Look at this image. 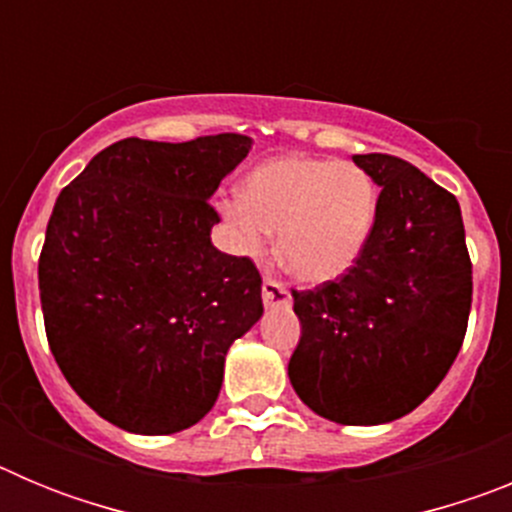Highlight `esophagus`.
Wrapping results in <instances>:
<instances>
[{"label":"esophagus","mask_w":512,"mask_h":512,"mask_svg":"<svg viewBox=\"0 0 512 512\" xmlns=\"http://www.w3.org/2000/svg\"><path fill=\"white\" fill-rule=\"evenodd\" d=\"M261 297H264L266 307H287L289 300H292V297H289V289L284 287L282 282H277V279H271V277L264 279Z\"/></svg>","instance_id":"obj_1"}]
</instances>
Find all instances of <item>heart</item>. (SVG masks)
Returning a JSON list of instances; mask_svg holds the SVG:
<instances>
[{
  "label": "heart",
  "mask_w": 512,
  "mask_h": 512,
  "mask_svg": "<svg viewBox=\"0 0 512 512\" xmlns=\"http://www.w3.org/2000/svg\"><path fill=\"white\" fill-rule=\"evenodd\" d=\"M379 189L351 161L279 156L256 166L243 197L220 202V215L243 253L259 256L269 230L279 261L310 284L343 277L372 238Z\"/></svg>",
  "instance_id": "obj_1"
}]
</instances>
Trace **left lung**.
<instances>
[{
  "label": "left lung",
  "mask_w": 512,
  "mask_h": 512,
  "mask_svg": "<svg viewBox=\"0 0 512 512\" xmlns=\"http://www.w3.org/2000/svg\"><path fill=\"white\" fill-rule=\"evenodd\" d=\"M379 192L377 223L356 264L292 289L302 336L289 382L312 413L379 425L413 413L459 354L472 307V261L459 202L413 164L354 156Z\"/></svg>",
  "instance_id": "1"
}]
</instances>
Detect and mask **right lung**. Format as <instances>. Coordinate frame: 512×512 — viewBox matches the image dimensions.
<instances>
[{
	"instance_id": "add662e5",
	"label": "right lung",
	"mask_w": 512,
	"mask_h": 512,
	"mask_svg": "<svg viewBox=\"0 0 512 512\" xmlns=\"http://www.w3.org/2000/svg\"><path fill=\"white\" fill-rule=\"evenodd\" d=\"M251 143L117 140L58 194L38 264L45 333L76 395L122 431L200 423L228 348L264 315L259 269L212 246L207 202Z\"/></svg>"
}]
</instances>
